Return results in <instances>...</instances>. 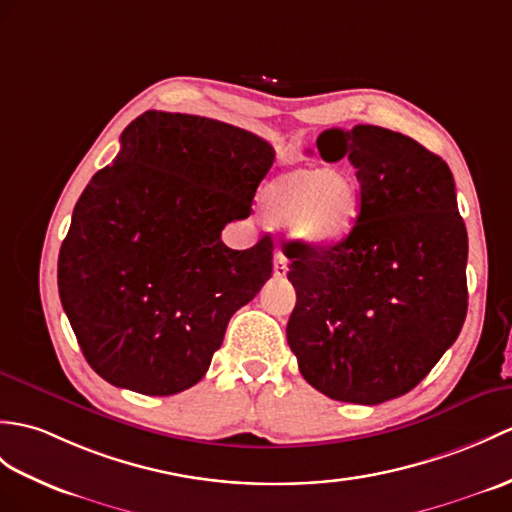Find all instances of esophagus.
<instances>
[{
    "mask_svg": "<svg viewBox=\"0 0 512 512\" xmlns=\"http://www.w3.org/2000/svg\"><path fill=\"white\" fill-rule=\"evenodd\" d=\"M288 272V257H285L281 251L275 253V275L283 277Z\"/></svg>",
    "mask_w": 512,
    "mask_h": 512,
    "instance_id": "esophagus-1",
    "label": "esophagus"
}]
</instances>
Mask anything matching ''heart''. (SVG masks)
I'll use <instances>...</instances> for the list:
<instances>
[{
	"mask_svg": "<svg viewBox=\"0 0 512 512\" xmlns=\"http://www.w3.org/2000/svg\"><path fill=\"white\" fill-rule=\"evenodd\" d=\"M362 183L351 170L296 168L272 176L259 202L272 224H288L296 240L312 248H334L358 227Z\"/></svg>",
	"mask_w": 512,
	"mask_h": 512,
	"instance_id": "1",
	"label": "heart"
}]
</instances>
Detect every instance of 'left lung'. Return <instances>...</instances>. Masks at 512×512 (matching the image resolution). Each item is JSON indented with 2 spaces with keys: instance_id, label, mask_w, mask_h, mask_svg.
I'll list each match as a JSON object with an SVG mask.
<instances>
[{
  "instance_id": "obj_1",
  "label": "left lung",
  "mask_w": 512,
  "mask_h": 512,
  "mask_svg": "<svg viewBox=\"0 0 512 512\" xmlns=\"http://www.w3.org/2000/svg\"><path fill=\"white\" fill-rule=\"evenodd\" d=\"M362 183L358 227L334 248L288 242V344L323 395L377 406L406 395L467 316V227L449 165L395 130L358 124L316 141Z\"/></svg>"
}]
</instances>
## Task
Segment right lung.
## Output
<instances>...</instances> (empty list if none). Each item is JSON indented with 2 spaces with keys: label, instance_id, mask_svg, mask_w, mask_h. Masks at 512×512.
Masks as SVG:
<instances>
[{
  "label": "right lung",
  "instance_id": "add662e5",
  "mask_svg": "<svg viewBox=\"0 0 512 512\" xmlns=\"http://www.w3.org/2000/svg\"><path fill=\"white\" fill-rule=\"evenodd\" d=\"M113 165L78 198L58 255V294L106 382L168 397L205 377L231 316L272 275V240L222 242L251 216L275 150L244 128L146 111Z\"/></svg>",
  "mask_w": 512,
  "mask_h": 512
}]
</instances>
